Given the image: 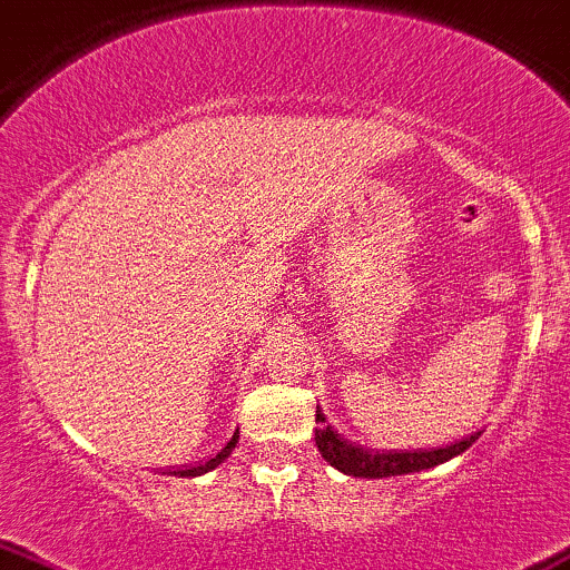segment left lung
I'll list each match as a JSON object with an SVG mask.
<instances>
[{"label":"left lung","mask_w":570,"mask_h":570,"mask_svg":"<svg viewBox=\"0 0 570 570\" xmlns=\"http://www.w3.org/2000/svg\"><path fill=\"white\" fill-rule=\"evenodd\" d=\"M315 421L321 423V429H315V444H318V452L326 458V463H331L336 471L347 473V476H357V479H386V476H405V473H415V471H426V468H434L444 460L460 455L471 446L476 439V434L460 439V442L450 444V446H439V450H413V452H373L365 450L355 442H347L342 434H336L334 429L326 423V415L321 410H315Z\"/></svg>","instance_id":"8db88e82"}]
</instances>
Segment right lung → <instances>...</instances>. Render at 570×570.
<instances>
[{"mask_svg": "<svg viewBox=\"0 0 570 570\" xmlns=\"http://www.w3.org/2000/svg\"><path fill=\"white\" fill-rule=\"evenodd\" d=\"M236 439H239V431H236V434L232 436V442H226V446H223L218 455L207 460V463H199V465H194V468H178V471H173V476H202V473L213 471V468H218L223 460L232 455V450L236 446Z\"/></svg>", "mask_w": 570, "mask_h": 570, "instance_id": "right-lung-1", "label": "right lung"}]
</instances>
